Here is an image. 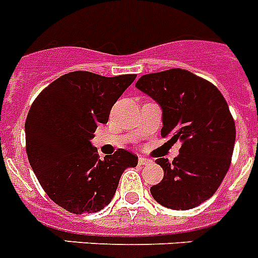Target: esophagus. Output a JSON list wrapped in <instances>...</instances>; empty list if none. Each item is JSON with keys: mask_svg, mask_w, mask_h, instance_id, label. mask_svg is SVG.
<instances>
[{"mask_svg": "<svg viewBox=\"0 0 258 258\" xmlns=\"http://www.w3.org/2000/svg\"><path fill=\"white\" fill-rule=\"evenodd\" d=\"M138 163H140L141 166H145V164H150L151 160L145 158V156H140V158H138Z\"/></svg>", "mask_w": 258, "mask_h": 258, "instance_id": "34e87169", "label": "esophagus"}]
</instances>
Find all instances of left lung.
I'll return each mask as SVG.
<instances>
[{
    "mask_svg": "<svg viewBox=\"0 0 258 258\" xmlns=\"http://www.w3.org/2000/svg\"><path fill=\"white\" fill-rule=\"evenodd\" d=\"M136 87L162 107V137L181 142L172 162L155 160L164 176L151 195L173 210L196 208L217 192L230 168L236 127L227 102L213 83L179 68L142 76Z\"/></svg>",
    "mask_w": 258,
    "mask_h": 258,
    "instance_id": "obj_1",
    "label": "left lung"
}]
</instances>
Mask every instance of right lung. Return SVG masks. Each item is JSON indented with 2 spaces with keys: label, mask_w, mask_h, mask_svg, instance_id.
I'll return each mask as SVG.
<instances>
[{
  "label": "right lung",
  "mask_w": 258,
  "mask_h": 258,
  "mask_svg": "<svg viewBox=\"0 0 258 258\" xmlns=\"http://www.w3.org/2000/svg\"><path fill=\"white\" fill-rule=\"evenodd\" d=\"M136 77L68 73L31 105L24 125L28 160L44 192L66 211L85 214L104 209L122 172L137 166V155L124 149L102 160L90 142Z\"/></svg>",
  "instance_id": "obj_1"
}]
</instances>
